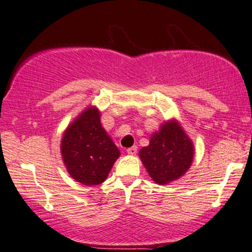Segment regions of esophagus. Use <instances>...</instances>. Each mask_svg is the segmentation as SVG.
<instances>
[{"label":"esophagus","mask_w":252,"mask_h":252,"mask_svg":"<svg viewBox=\"0 0 252 252\" xmlns=\"http://www.w3.org/2000/svg\"><path fill=\"white\" fill-rule=\"evenodd\" d=\"M136 152H138V148H136L135 146L127 148V154H129V155H135Z\"/></svg>","instance_id":"34e87169"}]
</instances>
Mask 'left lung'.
Returning a JSON list of instances; mask_svg holds the SVG:
<instances>
[{
  "label": "left lung",
  "mask_w": 252,
  "mask_h": 252,
  "mask_svg": "<svg viewBox=\"0 0 252 252\" xmlns=\"http://www.w3.org/2000/svg\"><path fill=\"white\" fill-rule=\"evenodd\" d=\"M194 151L191 139L173 118L152 134L150 145L139 151V158L155 183L168 185L190 168Z\"/></svg>",
  "instance_id": "8db88e82"
}]
</instances>
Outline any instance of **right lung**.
I'll use <instances>...</instances> for the list:
<instances>
[{"mask_svg": "<svg viewBox=\"0 0 252 252\" xmlns=\"http://www.w3.org/2000/svg\"><path fill=\"white\" fill-rule=\"evenodd\" d=\"M62 159L67 173L84 186L100 185L107 179L120 151L100 123V111L85 108L63 133Z\"/></svg>", "mask_w": 252, "mask_h": 252, "instance_id": "1", "label": "right lung"}]
</instances>
